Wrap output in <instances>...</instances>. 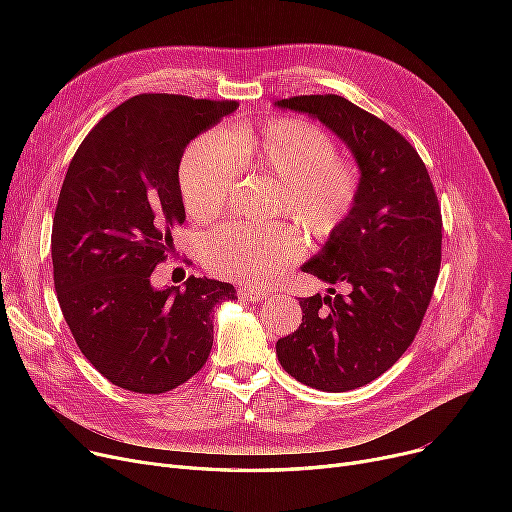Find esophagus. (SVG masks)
<instances>
[{
  "label": "esophagus",
  "instance_id": "esophagus-1",
  "mask_svg": "<svg viewBox=\"0 0 512 512\" xmlns=\"http://www.w3.org/2000/svg\"><path fill=\"white\" fill-rule=\"evenodd\" d=\"M238 297L242 301H247V303H261L263 299H270L272 292L261 290V288H253V286H242V288H238Z\"/></svg>",
  "mask_w": 512,
  "mask_h": 512
}]
</instances>
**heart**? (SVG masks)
<instances>
[{"mask_svg": "<svg viewBox=\"0 0 512 512\" xmlns=\"http://www.w3.org/2000/svg\"><path fill=\"white\" fill-rule=\"evenodd\" d=\"M242 166L282 182L278 209L288 211L311 234H334L361 193L353 159L336 157L330 134L301 118H276L261 126L242 124L228 137L222 130L201 134L180 161V191L188 213L211 218L228 203ZM209 272L245 282H270L305 251L299 226L224 224L203 240Z\"/></svg>", "mask_w": 512, "mask_h": 512, "instance_id": "b5f03b06", "label": "heart"}]
</instances>
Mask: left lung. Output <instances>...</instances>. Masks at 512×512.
Instances as JSON below:
<instances>
[{
    "instance_id": "left-lung-1",
    "label": "left lung",
    "mask_w": 512,
    "mask_h": 512,
    "mask_svg": "<svg viewBox=\"0 0 512 512\" xmlns=\"http://www.w3.org/2000/svg\"><path fill=\"white\" fill-rule=\"evenodd\" d=\"M317 118L351 149L361 193L346 222L301 270L328 284L301 299L303 324L278 340L280 365L324 392L361 388L411 346L432 301L442 261V213L413 145L384 120L340 95L276 101Z\"/></svg>"
}]
</instances>
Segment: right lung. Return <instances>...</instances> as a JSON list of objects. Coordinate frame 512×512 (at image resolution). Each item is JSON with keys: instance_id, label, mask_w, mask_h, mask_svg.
<instances>
[{"instance_id": "add662e5", "label": "right lung", "mask_w": 512, "mask_h": 512, "mask_svg": "<svg viewBox=\"0 0 512 512\" xmlns=\"http://www.w3.org/2000/svg\"><path fill=\"white\" fill-rule=\"evenodd\" d=\"M236 101L137 95L112 110L76 149L53 215V284L89 363L112 384L161 394L188 382L213 344V307L236 299L228 282L153 288L186 220L178 168L195 137Z\"/></svg>"}]
</instances>
